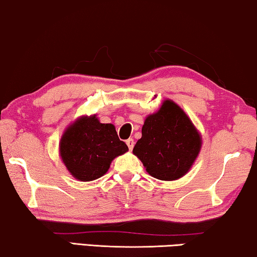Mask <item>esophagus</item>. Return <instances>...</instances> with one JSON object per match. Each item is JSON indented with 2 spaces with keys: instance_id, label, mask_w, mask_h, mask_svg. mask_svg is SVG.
I'll use <instances>...</instances> for the list:
<instances>
[{
  "instance_id": "34e87169",
  "label": "esophagus",
  "mask_w": 257,
  "mask_h": 257,
  "mask_svg": "<svg viewBox=\"0 0 257 257\" xmlns=\"http://www.w3.org/2000/svg\"><path fill=\"white\" fill-rule=\"evenodd\" d=\"M125 143H127L129 150H133L134 145H135V142H134V140H133V139H129V140L125 141Z\"/></svg>"
}]
</instances>
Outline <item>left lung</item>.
Masks as SVG:
<instances>
[{
	"mask_svg": "<svg viewBox=\"0 0 257 257\" xmlns=\"http://www.w3.org/2000/svg\"><path fill=\"white\" fill-rule=\"evenodd\" d=\"M201 144L200 134L186 113L175 102L166 100L158 112L147 117L142 139L133 152L153 178L172 181L189 171Z\"/></svg>",
	"mask_w": 257,
	"mask_h": 257,
	"instance_id": "1",
	"label": "left lung"
}]
</instances>
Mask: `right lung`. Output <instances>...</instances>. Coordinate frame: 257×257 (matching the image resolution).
Returning a JSON list of instances; mask_svg holds the SVG:
<instances>
[{
    "mask_svg": "<svg viewBox=\"0 0 257 257\" xmlns=\"http://www.w3.org/2000/svg\"><path fill=\"white\" fill-rule=\"evenodd\" d=\"M128 151L115 127L95 115L80 117L63 134L60 153L68 171L80 181H92L108 171L115 157Z\"/></svg>",
    "mask_w": 257,
    "mask_h": 257,
    "instance_id": "right-lung-1",
    "label": "right lung"
}]
</instances>
